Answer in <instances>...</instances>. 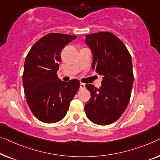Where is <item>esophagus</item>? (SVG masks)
<instances>
[{"label": "esophagus", "instance_id": "1", "mask_svg": "<svg viewBox=\"0 0 160 160\" xmlns=\"http://www.w3.org/2000/svg\"><path fill=\"white\" fill-rule=\"evenodd\" d=\"M85 85L84 83L82 82L80 83V89H83V88H85Z\"/></svg>", "mask_w": 160, "mask_h": 160}]
</instances>
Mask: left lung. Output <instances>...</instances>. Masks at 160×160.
<instances>
[{
    "mask_svg": "<svg viewBox=\"0 0 160 160\" xmlns=\"http://www.w3.org/2000/svg\"><path fill=\"white\" fill-rule=\"evenodd\" d=\"M92 53V68L103 76L102 86L85 87L91 93L85 105L88 118L98 125H108L121 117L129 102L133 82L132 57L116 35L101 32L85 35Z\"/></svg>",
    "mask_w": 160,
    "mask_h": 160,
    "instance_id": "8db88e82",
    "label": "left lung"
}]
</instances>
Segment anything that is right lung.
I'll return each instance as SVG.
<instances>
[{"label":"right lung","instance_id":"add662e5","mask_svg":"<svg viewBox=\"0 0 160 160\" xmlns=\"http://www.w3.org/2000/svg\"><path fill=\"white\" fill-rule=\"evenodd\" d=\"M76 36L50 33L33 45L27 55L23 85L27 102L42 122L56 123L66 116L80 88L78 79L64 82L57 77L61 51Z\"/></svg>","mask_w":160,"mask_h":160}]
</instances>
